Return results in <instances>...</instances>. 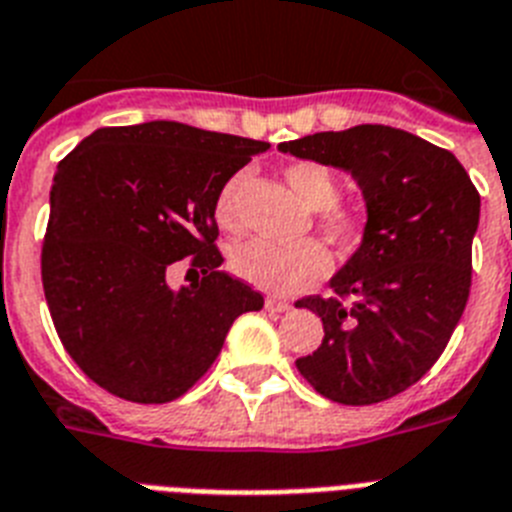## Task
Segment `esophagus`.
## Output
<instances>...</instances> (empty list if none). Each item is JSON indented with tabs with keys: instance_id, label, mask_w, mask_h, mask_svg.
I'll use <instances>...</instances> for the list:
<instances>
[{
	"instance_id": "1",
	"label": "esophagus",
	"mask_w": 512,
	"mask_h": 512,
	"mask_svg": "<svg viewBox=\"0 0 512 512\" xmlns=\"http://www.w3.org/2000/svg\"><path fill=\"white\" fill-rule=\"evenodd\" d=\"M265 307H268V310H273V313H289V310H292V302H286V299H278V297H270L268 302H265Z\"/></svg>"
}]
</instances>
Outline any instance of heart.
I'll return each mask as SVG.
<instances>
[{
    "label": "heart",
    "instance_id": "1",
    "mask_svg": "<svg viewBox=\"0 0 512 512\" xmlns=\"http://www.w3.org/2000/svg\"><path fill=\"white\" fill-rule=\"evenodd\" d=\"M284 176L286 184L297 191V197L310 210H315V223L331 242L355 244L365 234L368 210L360 202L339 199L342 184L328 165L315 160H299L284 170ZM242 184L244 173H236L220 186L218 197H215V220L226 231H236L239 226L236 210H239ZM231 265H234L236 276L263 292L297 294L326 276L331 270V255L321 242L273 244L252 239L234 249Z\"/></svg>",
    "mask_w": 512,
    "mask_h": 512
}]
</instances>
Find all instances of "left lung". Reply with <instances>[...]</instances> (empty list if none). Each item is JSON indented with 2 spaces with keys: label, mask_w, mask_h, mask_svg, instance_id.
<instances>
[{
  "label": "left lung",
  "mask_w": 512,
  "mask_h": 512,
  "mask_svg": "<svg viewBox=\"0 0 512 512\" xmlns=\"http://www.w3.org/2000/svg\"><path fill=\"white\" fill-rule=\"evenodd\" d=\"M278 149L352 173L368 207L363 242L331 278L334 297L297 299L323 321L321 347L297 371L339 405L392 400L426 376L463 315L479 191L452 152L392 126Z\"/></svg>",
  "instance_id": "left-lung-1"
}]
</instances>
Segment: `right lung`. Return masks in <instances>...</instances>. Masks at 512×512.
Wrapping results in <instances>:
<instances>
[{
	"label": "right lung",
	"instance_id": "add662e5",
	"mask_svg": "<svg viewBox=\"0 0 512 512\" xmlns=\"http://www.w3.org/2000/svg\"><path fill=\"white\" fill-rule=\"evenodd\" d=\"M268 141L176 120L97 128L57 165L41 284L62 347L120 400L162 405L220 355L263 294L220 270L215 197ZM203 273L173 293L167 270Z\"/></svg>",
	"mask_w": 512,
	"mask_h": 512
}]
</instances>
